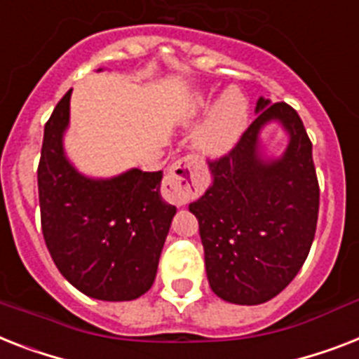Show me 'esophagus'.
<instances>
[{
	"label": "esophagus",
	"instance_id": "1",
	"mask_svg": "<svg viewBox=\"0 0 359 359\" xmlns=\"http://www.w3.org/2000/svg\"><path fill=\"white\" fill-rule=\"evenodd\" d=\"M199 188V175L194 160L175 162L165 175V199L177 206L186 205Z\"/></svg>",
	"mask_w": 359,
	"mask_h": 359
}]
</instances>
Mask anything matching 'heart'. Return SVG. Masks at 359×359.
<instances>
[{
  "label": "heart",
  "mask_w": 359,
  "mask_h": 359,
  "mask_svg": "<svg viewBox=\"0 0 359 359\" xmlns=\"http://www.w3.org/2000/svg\"><path fill=\"white\" fill-rule=\"evenodd\" d=\"M212 109L210 95H195L186 107L184 121L191 123L201 114ZM249 119V101L241 90L230 88L217 99L212 112L195 134V147L208 156L229 153L245 133Z\"/></svg>",
  "instance_id": "1"
}]
</instances>
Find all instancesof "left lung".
I'll use <instances>...</instances> for the list:
<instances>
[{
	"label": "left lung",
	"mask_w": 359,
	"mask_h": 359,
	"mask_svg": "<svg viewBox=\"0 0 359 359\" xmlns=\"http://www.w3.org/2000/svg\"><path fill=\"white\" fill-rule=\"evenodd\" d=\"M256 119L234 149L210 164L212 184L189 212L199 221L208 284L232 304L271 301L308 258L319 214L311 142L290 104L256 101ZM288 134L280 157L264 154L261 130Z\"/></svg>",
	"instance_id": "1"
}]
</instances>
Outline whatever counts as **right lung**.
Here are the masks:
<instances>
[{"label":"right lung","mask_w":359,"mask_h":359,"mask_svg":"<svg viewBox=\"0 0 359 359\" xmlns=\"http://www.w3.org/2000/svg\"><path fill=\"white\" fill-rule=\"evenodd\" d=\"M69 97L72 90L43 127L38 164L43 240L57 269L81 293L133 301L153 285L177 208L162 199V171L133 168L95 179L72 164L64 151Z\"/></svg>","instance_id":"obj_1"}]
</instances>
